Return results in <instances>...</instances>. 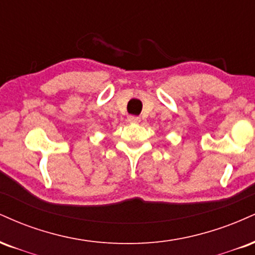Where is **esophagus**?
<instances>
[{"instance_id": "esophagus-1", "label": "esophagus", "mask_w": 255, "mask_h": 255, "mask_svg": "<svg viewBox=\"0 0 255 255\" xmlns=\"http://www.w3.org/2000/svg\"><path fill=\"white\" fill-rule=\"evenodd\" d=\"M128 121L130 123H139L140 118H139V117H137V116H128Z\"/></svg>"}]
</instances>
